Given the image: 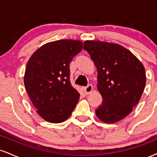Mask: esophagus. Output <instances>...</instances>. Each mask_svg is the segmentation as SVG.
<instances>
[{"mask_svg": "<svg viewBox=\"0 0 157 157\" xmlns=\"http://www.w3.org/2000/svg\"><path fill=\"white\" fill-rule=\"evenodd\" d=\"M93 91V86L92 85L89 84L86 87H84V91L86 93V94H89L90 93H91V91Z\"/></svg>", "mask_w": 157, "mask_h": 157, "instance_id": "obj_1", "label": "esophagus"}]
</instances>
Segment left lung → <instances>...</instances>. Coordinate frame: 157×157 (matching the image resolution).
Here are the masks:
<instances>
[{
    "label": "left lung",
    "instance_id": "1",
    "mask_svg": "<svg viewBox=\"0 0 157 157\" xmlns=\"http://www.w3.org/2000/svg\"><path fill=\"white\" fill-rule=\"evenodd\" d=\"M83 49L97 70V89L102 102L96 115L105 123H114L130 113L141 98L145 83V68L123 46L99 40H86Z\"/></svg>",
    "mask_w": 157,
    "mask_h": 157
}]
</instances>
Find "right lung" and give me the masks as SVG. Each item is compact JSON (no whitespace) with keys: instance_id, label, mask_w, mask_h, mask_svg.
Instances as JSON below:
<instances>
[{"instance_id":"obj_1","label":"right lung","mask_w":157,"mask_h":157,"mask_svg":"<svg viewBox=\"0 0 157 157\" xmlns=\"http://www.w3.org/2000/svg\"><path fill=\"white\" fill-rule=\"evenodd\" d=\"M82 49L76 40H60L43 45L27 63L24 85L37 113L52 123L66 121L80 94L69 80V64Z\"/></svg>"}]
</instances>
